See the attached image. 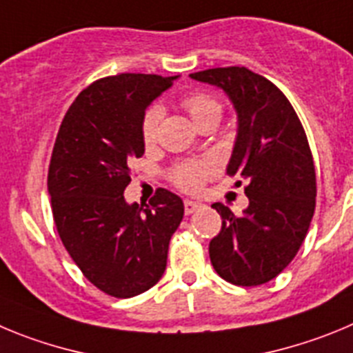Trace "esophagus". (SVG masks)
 <instances>
[{
	"label": "esophagus",
	"mask_w": 353,
	"mask_h": 353,
	"mask_svg": "<svg viewBox=\"0 0 353 353\" xmlns=\"http://www.w3.org/2000/svg\"><path fill=\"white\" fill-rule=\"evenodd\" d=\"M199 208H202V202H196V200L190 199L184 200V211H186V214H192V212H195Z\"/></svg>",
	"instance_id": "1"
}]
</instances>
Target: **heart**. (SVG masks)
<instances>
[{
	"label": "heart",
	"instance_id": "1",
	"mask_svg": "<svg viewBox=\"0 0 353 353\" xmlns=\"http://www.w3.org/2000/svg\"><path fill=\"white\" fill-rule=\"evenodd\" d=\"M184 109L188 110L190 116L195 123L202 121L205 117L212 116V114H221V105L212 97L204 93H193L188 94L183 101ZM161 117H163V109L160 105L149 107L145 112L144 119H142V139L145 144H153L157 141L158 135V125H160ZM214 170V163L212 161H188L177 167L176 170V181L181 188L184 190H199L202 181Z\"/></svg>",
	"mask_w": 353,
	"mask_h": 353
}]
</instances>
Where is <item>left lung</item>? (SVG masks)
I'll return each mask as SVG.
<instances>
[{"instance_id": "obj_1", "label": "left lung", "mask_w": 353, "mask_h": 353, "mask_svg": "<svg viewBox=\"0 0 353 353\" xmlns=\"http://www.w3.org/2000/svg\"><path fill=\"white\" fill-rule=\"evenodd\" d=\"M220 88L237 116L227 172L248 179L243 216L221 202V230L209 243L214 271L234 285L271 281L299 252L315 212V165L294 107L262 75L244 66L190 74Z\"/></svg>"}]
</instances>
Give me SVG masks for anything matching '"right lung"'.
<instances>
[{
  "label": "right lung",
  "mask_w": 353,
  "mask_h": 353,
  "mask_svg": "<svg viewBox=\"0 0 353 353\" xmlns=\"http://www.w3.org/2000/svg\"><path fill=\"white\" fill-rule=\"evenodd\" d=\"M176 77L119 74L85 88L70 105L50 158L52 214L66 252L94 287L126 299L149 290L167 268L184 214L160 188L149 205L128 204V161L144 154L142 119Z\"/></svg>",
  "instance_id": "1"
}]
</instances>
